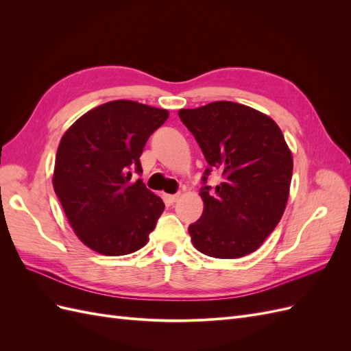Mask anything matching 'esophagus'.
<instances>
[{"mask_svg": "<svg viewBox=\"0 0 351 351\" xmlns=\"http://www.w3.org/2000/svg\"><path fill=\"white\" fill-rule=\"evenodd\" d=\"M180 197V193H176V195H167V200L169 202V204H174V202H177Z\"/></svg>", "mask_w": 351, "mask_h": 351, "instance_id": "esophagus-1", "label": "esophagus"}]
</instances>
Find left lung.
Masks as SVG:
<instances>
[{
  "mask_svg": "<svg viewBox=\"0 0 351 351\" xmlns=\"http://www.w3.org/2000/svg\"><path fill=\"white\" fill-rule=\"evenodd\" d=\"M178 117L209 165L200 187L204 214L189 226L193 246L218 259L246 256L277 227L289 200L293 158L280 127L230 101L180 110ZM212 169L223 174L215 189L207 186Z\"/></svg>",
  "mask_w": 351,
  "mask_h": 351,
  "instance_id": "8db88e82",
  "label": "left lung"
}]
</instances>
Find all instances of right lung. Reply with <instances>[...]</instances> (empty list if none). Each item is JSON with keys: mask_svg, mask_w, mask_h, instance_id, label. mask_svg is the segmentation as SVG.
Instances as JSON below:
<instances>
[{"mask_svg": "<svg viewBox=\"0 0 351 351\" xmlns=\"http://www.w3.org/2000/svg\"><path fill=\"white\" fill-rule=\"evenodd\" d=\"M168 119L134 101H111L90 110L61 137L56 156V195L76 236L105 256L143 247L165 208L141 178V155Z\"/></svg>", "mask_w": 351, "mask_h": 351, "instance_id": "1", "label": "right lung"}]
</instances>
